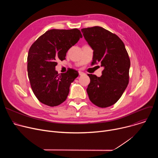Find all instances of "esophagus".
<instances>
[{
  "mask_svg": "<svg viewBox=\"0 0 158 158\" xmlns=\"http://www.w3.org/2000/svg\"><path fill=\"white\" fill-rule=\"evenodd\" d=\"M79 74L80 76H82V75L84 74V73L83 72H82V71H79Z\"/></svg>",
  "mask_w": 158,
  "mask_h": 158,
  "instance_id": "34e87169",
  "label": "esophagus"
}]
</instances>
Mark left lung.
I'll list each match as a JSON object with an SVG mask.
<instances>
[{"mask_svg": "<svg viewBox=\"0 0 158 158\" xmlns=\"http://www.w3.org/2000/svg\"><path fill=\"white\" fill-rule=\"evenodd\" d=\"M93 50L92 64H101L102 76L87 74L91 81L87 88L89 98L99 107L114 104L129 83L130 59L124 44L116 34L99 26L81 29Z\"/></svg>", "mask_w": 158, "mask_h": 158, "instance_id": "1", "label": "left lung"}]
</instances>
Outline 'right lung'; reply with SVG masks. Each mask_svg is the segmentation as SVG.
Returning a JSON list of instances; mask_svg holds the SVG:
<instances>
[{
    "label": "right lung",
    "instance_id": "right-lung-1",
    "mask_svg": "<svg viewBox=\"0 0 158 158\" xmlns=\"http://www.w3.org/2000/svg\"><path fill=\"white\" fill-rule=\"evenodd\" d=\"M82 35L77 29H51L31 46L27 56V72L32 91L38 100L54 107L62 103L69 93L71 84L79 73L69 69L59 74L57 60L65 59L68 50Z\"/></svg>",
    "mask_w": 158,
    "mask_h": 158
}]
</instances>
